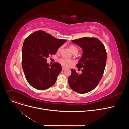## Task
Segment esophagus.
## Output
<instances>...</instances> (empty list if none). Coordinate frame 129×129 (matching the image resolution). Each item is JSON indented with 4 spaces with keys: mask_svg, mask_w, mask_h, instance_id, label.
Here are the masks:
<instances>
[{
    "mask_svg": "<svg viewBox=\"0 0 129 129\" xmlns=\"http://www.w3.org/2000/svg\"><path fill=\"white\" fill-rule=\"evenodd\" d=\"M66 69V68H65V67H62V69H63V70H65Z\"/></svg>",
    "mask_w": 129,
    "mask_h": 129,
    "instance_id": "obj_1",
    "label": "esophagus"
}]
</instances>
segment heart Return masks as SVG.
I'll return each instance as SVG.
<instances>
[{
    "instance_id": "1",
    "label": "heart",
    "mask_w": 129,
    "mask_h": 129,
    "mask_svg": "<svg viewBox=\"0 0 129 129\" xmlns=\"http://www.w3.org/2000/svg\"><path fill=\"white\" fill-rule=\"evenodd\" d=\"M61 47H60L58 49V51H60L61 50ZM70 49L73 53L74 52H78V48L75 45H71L70 46ZM59 62L61 63V64L64 67H68L72 63V61L71 60H68L65 58H62L60 59L59 60Z\"/></svg>"
}]
</instances>
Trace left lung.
Here are the masks:
<instances>
[{"mask_svg":"<svg viewBox=\"0 0 129 129\" xmlns=\"http://www.w3.org/2000/svg\"><path fill=\"white\" fill-rule=\"evenodd\" d=\"M72 42L82 48V57L77 65L78 68L82 69L81 74L75 69H71L68 84L77 92L87 93L98 86L103 77L107 60L106 50L104 44L96 38L83 37Z\"/></svg>","mask_w":129,"mask_h":129,"instance_id":"8db88e82","label":"left lung"}]
</instances>
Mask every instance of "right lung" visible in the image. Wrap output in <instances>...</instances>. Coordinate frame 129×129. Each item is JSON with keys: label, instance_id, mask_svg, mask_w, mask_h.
<instances>
[{"label": "right lung", "instance_id": "obj_1", "mask_svg": "<svg viewBox=\"0 0 129 129\" xmlns=\"http://www.w3.org/2000/svg\"><path fill=\"white\" fill-rule=\"evenodd\" d=\"M66 41L58 39L42 30L34 32L25 39L22 49V66L25 77L33 88L43 90L52 86L62 70L54 63L51 66L47 58L55 54Z\"/></svg>", "mask_w": 129, "mask_h": 129}]
</instances>
